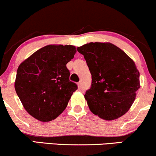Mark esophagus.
Segmentation results:
<instances>
[{
  "label": "esophagus",
  "instance_id": "obj_1",
  "mask_svg": "<svg viewBox=\"0 0 156 156\" xmlns=\"http://www.w3.org/2000/svg\"><path fill=\"white\" fill-rule=\"evenodd\" d=\"M78 88H79V90H82V88H83V83H82V82L78 83Z\"/></svg>",
  "mask_w": 156,
  "mask_h": 156
}]
</instances>
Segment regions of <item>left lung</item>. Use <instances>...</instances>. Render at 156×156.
<instances>
[{
    "instance_id": "1",
    "label": "left lung",
    "mask_w": 156,
    "mask_h": 156,
    "mask_svg": "<svg viewBox=\"0 0 156 156\" xmlns=\"http://www.w3.org/2000/svg\"><path fill=\"white\" fill-rule=\"evenodd\" d=\"M77 50L83 55L91 74L90 89L84 96L90 111L105 120L122 117L140 88V73L134 61L108 42H90Z\"/></svg>"
}]
</instances>
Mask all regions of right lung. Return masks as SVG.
<instances>
[{
  "instance_id": "add662e5",
  "label": "right lung",
  "mask_w": 156,
  "mask_h": 156,
  "mask_svg": "<svg viewBox=\"0 0 156 156\" xmlns=\"http://www.w3.org/2000/svg\"><path fill=\"white\" fill-rule=\"evenodd\" d=\"M76 52L72 45H47L23 61L17 70L15 90L24 109L42 122L64 111L77 84L66 65Z\"/></svg>"
}]
</instances>
